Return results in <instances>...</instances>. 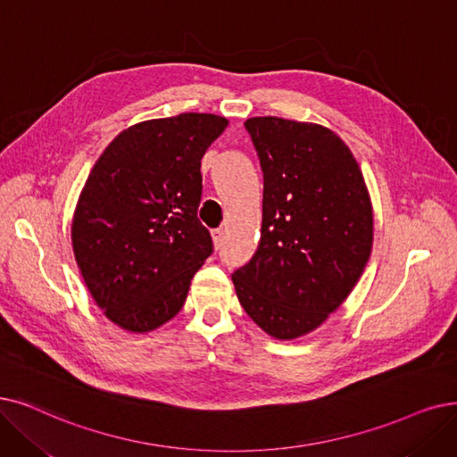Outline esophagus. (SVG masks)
I'll return each mask as SVG.
<instances>
[{
	"instance_id": "34e87169",
	"label": "esophagus",
	"mask_w": 457,
	"mask_h": 457,
	"mask_svg": "<svg viewBox=\"0 0 457 457\" xmlns=\"http://www.w3.org/2000/svg\"><path fill=\"white\" fill-rule=\"evenodd\" d=\"M224 239H226V233L224 229H214L212 231V241H214V246L220 248L224 245Z\"/></svg>"
}]
</instances>
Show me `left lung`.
<instances>
[{
    "label": "left lung",
    "instance_id": "1",
    "mask_svg": "<svg viewBox=\"0 0 457 457\" xmlns=\"http://www.w3.org/2000/svg\"><path fill=\"white\" fill-rule=\"evenodd\" d=\"M263 171L262 239L231 276L252 320L278 340L320 327L359 282L373 243L362 171L332 130L282 117L245 123Z\"/></svg>",
    "mask_w": 457,
    "mask_h": 457
}]
</instances>
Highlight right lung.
Instances as JSON below:
<instances>
[{"instance_id":"right-lung-1","label":"right lung","mask_w":457,"mask_h":457,"mask_svg":"<svg viewBox=\"0 0 457 457\" xmlns=\"http://www.w3.org/2000/svg\"><path fill=\"white\" fill-rule=\"evenodd\" d=\"M228 127L212 113L151 119L123 130L95 162L72 218L84 282L110 321L154 330L183 308L212 253L197 218L202 158Z\"/></svg>"}]
</instances>
